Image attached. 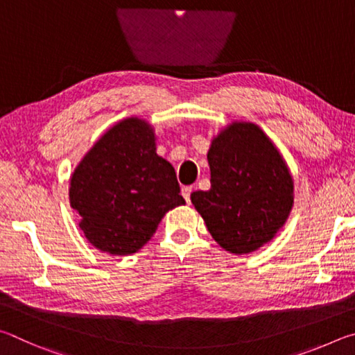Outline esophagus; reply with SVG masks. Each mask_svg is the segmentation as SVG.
Instances as JSON below:
<instances>
[{
    "label": "esophagus",
    "mask_w": 355,
    "mask_h": 355,
    "mask_svg": "<svg viewBox=\"0 0 355 355\" xmlns=\"http://www.w3.org/2000/svg\"><path fill=\"white\" fill-rule=\"evenodd\" d=\"M191 192H192V186H183L182 188V196L184 197L186 202H191Z\"/></svg>",
    "instance_id": "34e87169"
}]
</instances>
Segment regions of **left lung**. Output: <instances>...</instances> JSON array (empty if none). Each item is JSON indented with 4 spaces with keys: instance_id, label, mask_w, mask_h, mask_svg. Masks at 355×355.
<instances>
[{
    "instance_id": "1",
    "label": "left lung",
    "mask_w": 355,
    "mask_h": 355,
    "mask_svg": "<svg viewBox=\"0 0 355 355\" xmlns=\"http://www.w3.org/2000/svg\"><path fill=\"white\" fill-rule=\"evenodd\" d=\"M211 188L191 202L222 249L241 255L271 241L293 208V178L261 128L235 122L208 150Z\"/></svg>"
}]
</instances>
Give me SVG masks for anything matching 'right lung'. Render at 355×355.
Masks as SVG:
<instances>
[{"instance_id":"obj_1","label":"right lung","mask_w":355,"mask_h":355,"mask_svg":"<svg viewBox=\"0 0 355 355\" xmlns=\"http://www.w3.org/2000/svg\"><path fill=\"white\" fill-rule=\"evenodd\" d=\"M69 196L84 236L111 255L135 254L169 209L186 203L175 169L156 155L152 127L137 117L95 142L71 175Z\"/></svg>"}]
</instances>
